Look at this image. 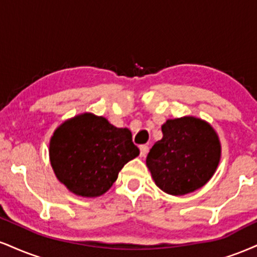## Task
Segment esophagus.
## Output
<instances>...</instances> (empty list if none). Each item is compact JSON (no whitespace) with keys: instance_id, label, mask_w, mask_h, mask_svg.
<instances>
[{"instance_id":"obj_1","label":"esophagus","mask_w":257,"mask_h":257,"mask_svg":"<svg viewBox=\"0 0 257 257\" xmlns=\"http://www.w3.org/2000/svg\"><path fill=\"white\" fill-rule=\"evenodd\" d=\"M139 150H140V156L145 157L148 152V146L147 145H141V146L139 147Z\"/></svg>"}]
</instances>
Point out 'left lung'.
Listing matches in <instances>:
<instances>
[{
	"label": "left lung",
	"mask_w": 257,
	"mask_h": 257,
	"mask_svg": "<svg viewBox=\"0 0 257 257\" xmlns=\"http://www.w3.org/2000/svg\"><path fill=\"white\" fill-rule=\"evenodd\" d=\"M163 139L148 153L146 164L156 184L170 195H184L211 179L220 160L217 133L195 117L168 119Z\"/></svg>",
	"instance_id": "left-lung-1"
}]
</instances>
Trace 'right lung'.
I'll use <instances>...</instances> for the list:
<instances>
[{
    "label": "right lung",
    "instance_id": "1",
    "mask_svg": "<svg viewBox=\"0 0 257 257\" xmlns=\"http://www.w3.org/2000/svg\"><path fill=\"white\" fill-rule=\"evenodd\" d=\"M49 153L60 182L76 195L95 197L110 189L124 164L140 152L129 129L82 113L55 131Z\"/></svg>",
    "mask_w": 257,
    "mask_h": 257
}]
</instances>
